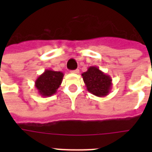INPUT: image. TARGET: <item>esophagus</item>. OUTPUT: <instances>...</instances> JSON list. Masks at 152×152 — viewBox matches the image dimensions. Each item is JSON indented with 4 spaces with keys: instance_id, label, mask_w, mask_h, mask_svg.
I'll use <instances>...</instances> for the list:
<instances>
[{
    "instance_id": "esophagus-1",
    "label": "esophagus",
    "mask_w": 152,
    "mask_h": 152,
    "mask_svg": "<svg viewBox=\"0 0 152 152\" xmlns=\"http://www.w3.org/2000/svg\"><path fill=\"white\" fill-rule=\"evenodd\" d=\"M70 72L73 74H78L79 72H80V70H79V69H76V70H72V71H71Z\"/></svg>"
}]
</instances>
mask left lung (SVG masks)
Listing matches in <instances>:
<instances>
[{"mask_svg":"<svg viewBox=\"0 0 152 152\" xmlns=\"http://www.w3.org/2000/svg\"><path fill=\"white\" fill-rule=\"evenodd\" d=\"M87 90L98 97H105L110 94L112 88V79L97 66H91L82 73Z\"/></svg>","mask_w":152,"mask_h":152,"instance_id":"8db88e82","label":"left lung"}]
</instances>
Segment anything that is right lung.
Returning <instances> with one entry per match:
<instances>
[{"mask_svg":"<svg viewBox=\"0 0 152 152\" xmlns=\"http://www.w3.org/2000/svg\"><path fill=\"white\" fill-rule=\"evenodd\" d=\"M63 76L64 73L61 72L46 69L34 82L38 93L42 97H50L56 94L61 84Z\"/></svg>","mask_w":152,"mask_h":152,"instance_id":"obj_1","label":"right lung"}]
</instances>
